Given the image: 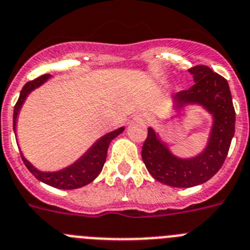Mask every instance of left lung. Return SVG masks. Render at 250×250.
<instances>
[{
    "label": "left lung",
    "instance_id": "left-lung-1",
    "mask_svg": "<svg viewBox=\"0 0 250 250\" xmlns=\"http://www.w3.org/2000/svg\"><path fill=\"white\" fill-rule=\"evenodd\" d=\"M194 84L173 98V108L179 112L186 105H201L212 114L213 125L208 143L192 158H179L170 152L153 128L142 147V159L154 179L175 188H189L206 183L223 166L235 130V111L227 80L207 66L192 67Z\"/></svg>",
    "mask_w": 250,
    "mask_h": 250
}]
</instances>
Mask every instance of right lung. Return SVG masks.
<instances>
[{"label":"right lung","instance_id":"add662e5","mask_svg":"<svg viewBox=\"0 0 250 250\" xmlns=\"http://www.w3.org/2000/svg\"><path fill=\"white\" fill-rule=\"evenodd\" d=\"M49 78H51V75H43L41 77L36 78V80L27 82L23 86L21 93H20L19 101L16 103L15 109H13V130H15V133L19 113L21 111L26 98L28 97V94L33 89L42 86ZM123 130H125V127H121L118 129L112 130L109 133L101 137L98 141L94 142L92 147L82 157H80L75 163H72L71 166L63 168V169L57 170V172H42V170H38L37 168L33 167L32 164L24 158L21 152L22 161H23L27 169L30 170L38 181L43 182V183L48 184L51 187H55V188H58V189H76V188L87 186V184L97 178L98 174L102 170L103 166H104L109 143H111L112 139H114L118 134L122 133Z\"/></svg>","mask_w":250,"mask_h":250}]
</instances>
